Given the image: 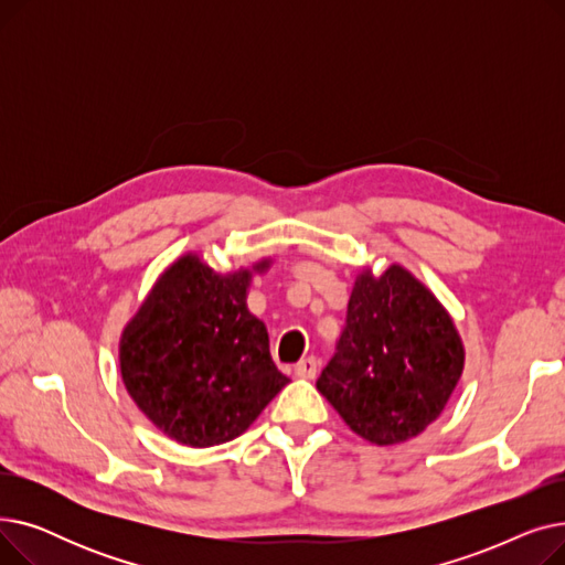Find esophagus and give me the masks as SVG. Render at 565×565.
<instances>
[{
  "instance_id": "obj_1",
  "label": "esophagus",
  "mask_w": 565,
  "mask_h": 565,
  "mask_svg": "<svg viewBox=\"0 0 565 565\" xmlns=\"http://www.w3.org/2000/svg\"><path fill=\"white\" fill-rule=\"evenodd\" d=\"M316 373H318V362H316V358H305V360L298 362V366H295V375L305 377V380L316 377Z\"/></svg>"
}]
</instances>
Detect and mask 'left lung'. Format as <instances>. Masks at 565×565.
Returning <instances> with one entry per match:
<instances>
[{"mask_svg":"<svg viewBox=\"0 0 565 565\" xmlns=\"http://www.w3.org/2000/svg\"><path fill=\"white\" fill-rule=\"evenodd\" d=\"M465 366L456 324L435 295L390 265L354 279L345 328L316 387L360 437L392 447L424 433Z\"/></svg>","mask_w":565,"mask_h":565,"instance_id":"left-lung-1","label":"left lung"}]
</instances>
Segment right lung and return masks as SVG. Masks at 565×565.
<instances>
[{
  "label": "right lung",
  "mask_w": 565,
  "mask_h": 565,
  "mask_svg": "<svg viewBox=\"0 0 565 565\" xmlns=\"http://www.w3.org/2000/svg\"><path fill=\"white\" fill-rule=\"evenodd\" d=\"M270 263L220 275L185 254L126 324L118 345L126 390L178 444L205 449L235 439L288 384L265 324L247 309L252 275Z\"/></svg>",
  "instance_id": "add662e5"
}]
</instances>
